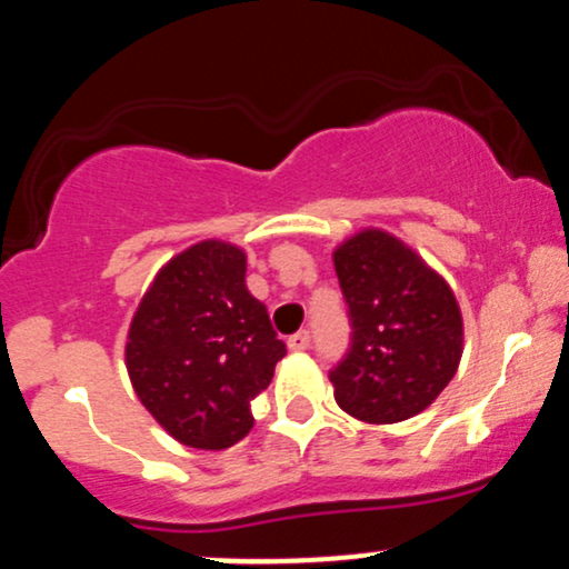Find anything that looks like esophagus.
Instances as JSON below:
<instances>
[{"label": "esophagus", "instance_id": "34e87169", "mask_svg": "<svg viewBox=\"0 0 569 569\" xmlns=\"http://www.w3.org/2000/svg\"><path fill=\"white\" fill-rule=\"evenodd\" d=\"M311 345V333L309 331H298L296 336H290V339H287V347H290V350H307V347Z\"/></svg>", "mask_w": 569, "mask_h": 569}]
</instances>
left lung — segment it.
<instances>
[{
  "label": "left lung",
  "mask_w": 569,
  "mask_h": 569,
  "mask_svg": "<svg viewBox=\"0 0 569 569\" xmlns=\"http://www.w3.org/2000/svg\"><path fill=\"white\" fill-rule=\"evenodd\" d=\"M352 341L331 371L336 405L363 423H399L433 405L463 352L450 284L401 238L366 228L333 252Z\"/></svg>",
  "instance_id": "8db88e82"
}]
</instances>
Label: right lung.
<instances>
[{"mask_svg":"<svg viewBox=\"0 0 569 569\" xmlns=\"http://www.w3.org/2000/svg\"><path fill=\"white\" fill-rule=\"evenodd\" d=\"M284 352L247 290L243 249L209 238L160 268L130 322L124 360L140 405L176 442L224 450L254 426V396Z\"/></svg>","mask_w":569,"mask_h":569,"instance_id":"1","label":"right lung"}]
</instances>
